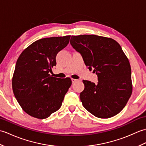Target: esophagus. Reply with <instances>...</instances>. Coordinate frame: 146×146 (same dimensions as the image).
Wrapping results in <instances>:
<instances>
[{
  "instance_id": "obj_1",
  "label": "esophagus",
  "mask_w": 146,
  "mask_h": 146,
  "mask_svg": "<svg viewBox=\"0 0 146 146\" xmlns=\"http://www.w3.org/2000/svg\"><path fill=\"white\" fill-rule=\"evenodd\" d=\"M71 81H72V83H75V82H78V80H76V79H72V80H71Z\"/></svg>"
}]
</instances>
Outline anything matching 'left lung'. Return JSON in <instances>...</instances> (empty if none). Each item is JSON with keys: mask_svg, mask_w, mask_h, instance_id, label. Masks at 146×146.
Wrapping results in <instances>:
<instances>
[{"mask_svg": "<svg viewBox=\"0 0 146 146\" xmlns=\"http://www.w3.org/2000/svg\"><path fill=\"white\" fill-rule=\"evenodd\" d=\"M70 44L81 54L89 70L94 68L97 84L83 80V106L94 116L107 119L125 107L132 92L128 58L114 39L96 35L72 36Z\"/></svg>", "mask_w": 146, "mask_h": 146, "instance_id": "obj_1", "label": "left lung"}]
</instances>
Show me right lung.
<instances>
[{
    "label": "right lung",
    "instance_id": "1",
    "mask_svg": "<svg viewBox=\"0 0 146 146\" xmlns=\"http://www.w3.org/2000/svg\"><path fill=\"white\" fill-rule=\"evenodd\" d=\"M71 36L39 39L26 48L15 64L12 90L23 110L44 119L60 109L71 85L70 78L49 75L56 64V57L68 45Z\"/></svg>",
    "mask_w": 146,
    "mask_h": 146
}]
</instances>
